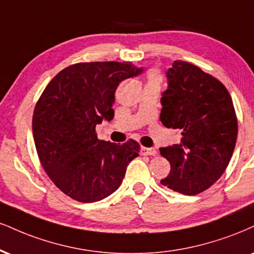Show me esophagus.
I'll list each match as a JSON object with an SVG mask.
<instances>
[{"label":"esophagus","instance_id":"1","mask_svg":"<svg viewBox=\"0 0 254 254\" xmlns=\"http://www.w3.org/2000/svg\"><path fill=\"white\" fill-rule=\"evenodd\" d=\"M140 154L146 155V156H155V155L157 154V151L156 149L154 148H144V146H143V148L140 149Z\"/></svg>","mask_w":254,"mask_h":254}]
</instances>
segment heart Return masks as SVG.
Wrapping results in <instances>:
<instances>
[{
	"mask_svg": "<svg viewBox=\"0 0 254 254\" xmlns=\"http://www.w3.org/2000/svg\"><path fill=\"white\" fill-rule=\"evenodd\" d=\"M160 74L157 72H150L148 75V81H155L160 82Z\"/></svg>",
	"mask_w": 254,
	"mask_h": 254,
	"instance_id": "heart-1",
	"label": "heart"
}]
</instances>
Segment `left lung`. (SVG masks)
Listing matches in <instances>:
<instances>
[{"instance_id":"8db88e82","label":"left lung","mask_w":254,"mask_h":254,"mask_svg":"<svg viewBox=\"0 0 254 254\" xmlns=\"http://www.w3.org/2000/svg\"><path fill=\"white\" fill-rule=\"evenodd\" d=\"M160 119L181 131V142L161 148L170 163L163 186L185 195L208 189L230 163L238 121L227 88L200 67L176 60L167 72Z\"/></svg>"}]
</instances>
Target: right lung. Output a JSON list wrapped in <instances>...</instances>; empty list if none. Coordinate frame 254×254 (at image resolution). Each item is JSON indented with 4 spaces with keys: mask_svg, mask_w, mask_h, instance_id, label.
Instances as JSON below:
<instances>
[{
    "mask_svg": "<svg viewBox=\"0 0 254 254\" xmlns=\"http://www.w3.org/2000/svg\"><path fill=\"white\" fill-rule=\"evenodd\" d=\"M131 63H80L52 79L36 103L33 137L45 172L67 196L79 202L108 197L123 181L139 144L98 139L96 127L114 119L119 82L139 75Z\"/></svg>",
    "mask_w": 254,
    "mask_h": 254,
    "instance_id": "obj_1",
    "label": "right lung"
}]
</instances>
